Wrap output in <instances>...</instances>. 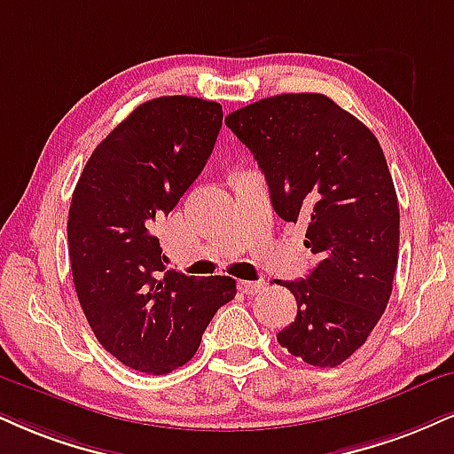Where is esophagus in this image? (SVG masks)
<instances>
[{"label":"esophagus","instance_id":"34e87169","mask_svg":"<svg viewBox=\"0 0 454 454\" xmlns=\"http://www.w3.org/2000/svg\"><path fill=\"white\" fill-rule=\"evenodd\" d=\"M262 287H264V286H262V281H241V283H239V289H241L243 294H247V296H254V294H258Z\"/></svg>","mask_w":454,"mask_h":454}]
</instances>
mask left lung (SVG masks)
<instances>
[{
    "mask_svg": "<svg viewBox=\"0 0 454 454\" xmlns=\"http://www.w3.org/2000/svg\"><path fill=\"white\" fill-rule=\"evenodd\" d=\"M286 222L307 223L317 258L307 279L283 281L298 304L277 334L310 365L336 368L385 313L400 247V207L372 130L317 92H292L228 114Z\"/></svg>",
    "mask_w": 454,
    "mask_h": 454,
    "instance_id": "obj_1",
    "label": "left lung"
}]
</instances>
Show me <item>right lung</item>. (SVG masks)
<instances>
[{
    "label": "right lung",
    "mask_w": 454,
    "mask_h": 454,
    "mask_svg": "<svg viewBox=\"0 0 454 454\" xmlns=\"http://www.w3.org/2000/svg\"><path fill=\"white\" fill-rule=\"evenodd\" d=\"M222 106L196 97L141 103L95 147L71 196V275L103 348L129 368L167 374L194 357L231 277L165 270L154 223L207 165Z\"/></svg>",
    "instance_id": "right-lung-1"
}]
</instances>
